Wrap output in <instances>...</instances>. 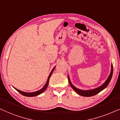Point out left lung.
Wrapping results in <instances>:
<instances>
[{
    "mask_svg": "<svg viewBox=\"0 0 120 120\" xmlns=\"http://www.w3.org/2000/svg\"><path fill=\"white\" fill-rule=\"evenodd\" d=\"M112 73H113V66L112 65H111V73H110L108 79L106 81V82H105L103 85L100 86V87L97 88H95L94 89H93V90H80V89H77V88L75 87L72 84L71 82H70L69 77H68V81H69L70 86H71V87L72 88V89L77 93L79 94V95H80L81 96H83V97H92V96H93V95L97 94L101 92V90H103L104 89H105V88L108 86V84H109L110 81H111V78H112Z\"/></svg>",
    "mask_w": 120,
    "mask_h": 120,
    "instance_id": "8db88e82",
    "label": "left lung"
}]
</instances>
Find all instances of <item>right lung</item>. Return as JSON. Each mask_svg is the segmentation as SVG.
Returning <instances> with one entry per match:
<instances>
[{
	"label": "right lung",
	"instance_id": "right-lung-1",
	"mask_svg": "<svg viewBox=\"0 0 120 120\" xmlns=\"http://www.w3.org/2000/svg\"><path fill=\"white\" fill-rule=\"evenodd\" d=\"M55 68H54L52 70V72H51L50 75H49V77L48 79V80H47V83H46V84H45V86H44L43 88L42 89H41V90H38V91H37V92H33V93H26V92H22V91H21L20 90H18V89L15 88H14L16 90L17 92L20 93V94H21L22 95H24V96H26V97H34V96H37V95H38L39 94H41V93H42L43 92H44V91H45V90L46 89V88H47L48 86V84H49V79H50L51 75H52V72H53V71L54 70V69H55Z\"/></svg>",
	"mask_w": 120,
	"mask_h": 120
}]
</instances>
